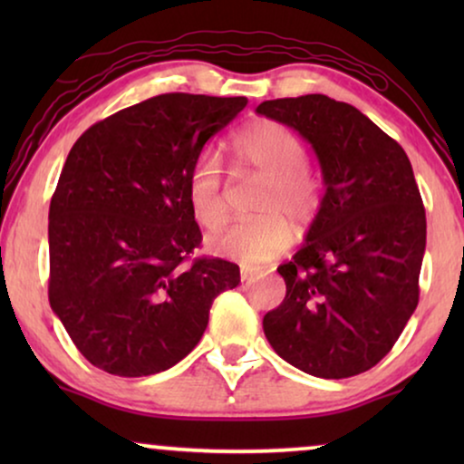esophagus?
Wrapping results in <instances>:
<instances>
[{
  "label": "esophagus",
  "instance_id": "1",
  "mask_svg": "<svg viewBox=\"0 0 464 464\" xmlns=\"http://www.w3.org/2000/svg\"><path fill=\"white\" fill-rule=\"evenodd\" d=\"M256 278H257V275L253 270H249V268L240 270V281L243 283H251V281H256Z\"/></svg>",
  "mask_w": 464,
  "mask_h": 464
}]
</instances>
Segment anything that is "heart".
Wrapping results in <instances>:
<instances>
[{"label":"heart","instance_id":"1","mask_svg":"<svg viewBox=\"0 0 464 464\" xmlns=\"http://www.w3.org/2000/svg\"><path fill=\"white\" fill-rule=\"evenodd\" d=\"M232 160L240 173L264 177L256 219L237 221L208 237V246L221 257L245 266H262L287 251L294 240L291 219L306 224L319 208V181L306 169V145L281 122L264 120L234 137ZM188 205L202 227L213 230L226 219V183L219 156L202 151L188 175Z\"/></svg>","mask_w":464,"mask_h":464}]
</instances>
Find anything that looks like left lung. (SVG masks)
Instances as JSON below:
<instances>
[{"instance_id": "1", "label": "left lung", "mask_w": 464, "mask_h": 464, "mask_svg": "<svg viewBox=\"0 0 464 464\" xmlns=\"http://www.w3.org/2000/svg\"><path fill=\"white\" fill-rule=\"evenodd\" d=\"M256 111L313 145L325 183L302 249L278 266L287 294L264 334L310 376H357L389 354L418 306L427 215L410 158L357 107L325 94Z\"/></svg>"}]
</instances>
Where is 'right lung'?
<instances>
[{
  "label": "right lung",
  "instance_id": "obj_1",
  "mask_svg": "<svg viewBox=\"0 0 464 464\" xmlns=\"http://www.w3.org/2000/svg\"><path fill=\"white\" fill-rule=\"evenodd\" d=\"M245 97L158 94L92 124L69 151L50 200V308L94 367L139 378L198 344L237 264L189 259L202 234L188 175Z\"/></svg>",
  "mask_w": 464,
  "mask_h": 464
}]
</instances>
